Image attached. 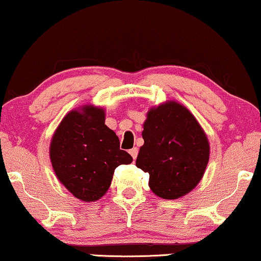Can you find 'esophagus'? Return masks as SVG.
Instances as JSON below:
<instances>
[{
  "label": "esophagus",
  "mask_w": 261,
  "mask_h": 261,
  "mask_svg": "<svg viewBox=\"0 0 261 261\" xmlns=\"http://www.w3.org/2000/svg\"><path fill=\"white\" fill-rule=\"evenodd\" d=\"M128 153H130V155L131 156H133V159L135 160L137 158V154H138V149L136 147L135 148H133V149H130V151H128Z\"/></svg>",
  "instance_id": "obj_1"
}]
</instances>
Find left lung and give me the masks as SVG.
<instances>
[{
    "label": "left lung",
    "instance_id": "8db88e82",
    "mask_svg": "<svg viewBox=\"0 0 261 261\" xmlns=\"http://www.w3.org/2000/svg\"><path fill=\"white\" fill-rule=\"evenodd\" d=\"M136 166L159 197L179 199L195 188L210 159L208 138L189 110L167 101L148 111Z\"/></svg>",
    "mask_w": 261,
    "mask_h": 261
}]
</instances>
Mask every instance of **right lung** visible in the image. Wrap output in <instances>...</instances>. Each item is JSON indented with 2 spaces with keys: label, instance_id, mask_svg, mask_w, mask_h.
Listing matches in <instances>:
<instances>
[{
  "label": "right lung",
  "instance_id": "add662e5",
  "mask_svg": "<svg viewBox=\"0 0 261 261\" xmlns=\"http://www.w3.org/2000/svg\"><path fill=\"white\" fill-rule=\"evenodd\" d=\"M105 110L85 106L68 112L53 135L49 155L58 179L77 199L91 202L107 193L114 170L133 163L119 138L105 124Z\"/></svg>",
  "mask_w": 261,
  "mask_h": 261
}]
</instances>
